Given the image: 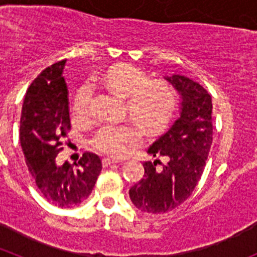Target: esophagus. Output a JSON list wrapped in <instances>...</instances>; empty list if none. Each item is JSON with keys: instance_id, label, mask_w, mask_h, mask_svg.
Here are the masks:
<instances>
[{"instance_id": "1", "label": "esophagus", "mask_w": 257, "mask_h": 257, "mask_svg": "<svg viewBox=\"0 0 257 257\" xmlns=\"http://www.w3.org/2000/svg\"><path fill=\"white\" fill-rule=\"evenodd\" d=\"M103 166H109V165H113V163H118L121 162V161L118 160H114V158H109V157H105V158H103Z\"/></svg>"}]
</instances>
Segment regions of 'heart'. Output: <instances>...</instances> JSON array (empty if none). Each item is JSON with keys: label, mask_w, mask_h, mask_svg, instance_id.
<instances>
[{"label": "heart", "mask_w": 257, "mask_h": 257, "mask_svg": "<svg viewBox=\"0 0 257 257\" xmlns=\"http://www.w3.org/2000/svg\"><path fill=\"white\" fill-rule=\"evenodd\" d=\"M76 91L73 110L76 117L88 118L94 112V86L103 83L109 91L126 99V114L148 134L163 130L176 108V94L165 82L149 81L139 68L123 64L109 69L104 76L94 77ZM142 142V131L131 123L105 124L95 134V151L112 157H122L133 145Z\"/></svg>", "instance_id": "obj_1"}]
</instances>
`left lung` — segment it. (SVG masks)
<instances>
[{"mask_svg": "<svg viewBox=\"0 0 257 257\" xmlns=\"http://www.w3.org/2000/svg\"><path fill=\"white\" fill-rule=\"evenodd\" d=\"M181 96L180 117L148 148L160 160L144 162V176L131 187L130 199L143 212L165 213L187 201L205 170L212 144V101L198 82L180 74L165 77ZM162 164L158 169L156 163Z\"/></svg>", "mask_w": 257, "mask_h": 257, "instance_id": "obj_1", "label": "left lung"}]
</instances>
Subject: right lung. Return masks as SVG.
<instances>
[{"mask_svg": "<svg viewBox=\"0 0 257 257\" xmlns=\"http://www.w3.org/2000/svg\"><path fill=\"white\" fill-rule=\"evenodd\" d=\"M65 61L47 67L27 90L20 117V145L28 170L42 196L61 208L78 206L95 187L100 158L86 152L73 167L55 162L70 130L68 88L63 77Z\"/></svg>", "mask_w": 257, "mask_h": 257, "instance_id": "1", "label": "right lung"}]
</instances>
